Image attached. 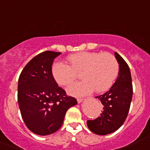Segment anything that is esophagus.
Returning <instances> with one entry per match:
<instances>
[{
	"mask_svg": "<svg viewBox=\"0 0 150 150\" xmlns=\"http://www.w3.org/2000/svg\"><path fill=\"white\" fill-rule=\"evenodd\" d=\"M82 101H83V99L82 98H77V102H78V103H81V102H82Z\"/></svg>",
	"mask_w": 150,
	"mask_h": 150,
	"instance_id": "obj_1",
	"label": "esophagus"
}]
</instances>
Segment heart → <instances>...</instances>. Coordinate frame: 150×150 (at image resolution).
Masks as SVG:
<instances>
[{"instance_id": "b5f03b06", "label": "heart", "mask_w": 150, "mask_h": 150, "mask_svg": "<svg viewBox=\"0 0 150 150\" xmlns=\"http://www.w3.org/2000/svg\"><path fill=\"white\" fill-rule=\"evenodd\" d=\"M69 65L58 61L52 66V75L61 86H68L81 73L82 81L68 87L69 94L84 96L95 89L98 93L108 90L119 73V64L115 56L101 52L84 51L69 55Z\"/></svg>"}]
</instances>
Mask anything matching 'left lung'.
<instances>
[{
    "instance_id": "obj_1",
    "label": "left lung",
    "mask_w": 150,
    "mask_h": 150,
    "mask_svg": "<svg viewBox=\"0 0 150 150\" xmlns=\"http://www.w3.org/2000/svg\"><path fill=\"white\" fill-rule=\"evenodd\" d=\"M119 64L118 78L109 91L96 97L103 105L100 116L86 122L88 128L98 135H106L118 130L126 119L133 95L132 75L129 66L115 52Z\"/></svg>"
}]
</instances>
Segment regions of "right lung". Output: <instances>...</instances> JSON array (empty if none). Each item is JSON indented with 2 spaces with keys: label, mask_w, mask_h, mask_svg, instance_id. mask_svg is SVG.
Returning <instances> with one entry per match:
<instances>
[{
  "label": "right lung",
  "mask_w": 150,
  "mask_h": 150,
  "mask_svg": "<svg viewBox=\"0 0 150 150\" xmlns=\"http://www.w3.org/2000/svg\"><path fill=\"white\" fill-rule=\"evenodd\" d=\"M61 52L45 51L25 66L18 78V103L21 117L31 132L45 136L61 127L66 111L77 100L68 96L52 75L54 59Z\"/></svg>",
  "instance_id": "right-lung-1"
}]
</instances>
